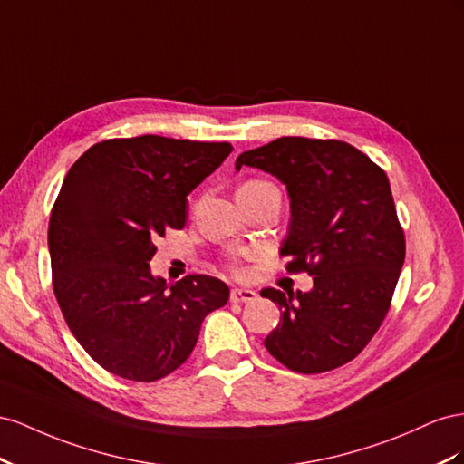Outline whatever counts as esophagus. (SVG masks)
<instances>
[{
	"mask_svg": "<svg viewBox=\"0 0 464 464\" xmlns=\"http://www.w3.org/2000/svg\"><path fill=\"white\" fill-rule=\"evenodd\" d=\"M256 294L253 289H246V287H233L231 289V301L233 303H248V301H255Z\"/></svg>",
	"mask_w": 464,
	"mask_h": 464,
	"instance_id": "obj_1",
	"label": "esophagus"
}]
</instances>
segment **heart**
<instances>
[{"mask_svg": "<svg viewBox=\"0 0 464 464\" xmlns=\"http://www.w3.org/2000/svg\"><path fill=\"white\" fill-rule=\"evenodd\" d=\"M264 184H268V182H264V180H248V182H245L241 188H253V187H264Z\"/></svg>", "mask_w": 464, "mask_h": 464, "instance_id": "heart-1", "label": "heart"}]
</instances>
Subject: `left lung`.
I'll use <instances>...</instances> for the list:
<instances>
[{
	"label": "left lung",
	"mask_w": 464,
	"mask_h": 464,
	"mask_svg": "<svg viewBox=\"0 0 464 464\" xmlns=\"http://www.w3.org/2000/svg\"><path fill=\"white\" fill-rule=\"evenodd\" d=\"M280 179L291 221L280 255L289 274L307 272L313 289L266 287L282 309L264 346L295 373H324L352 362L385 321L406 241L379 165L340 140L277 138L237 157Z\"/></svg>",
	"instance_id": "8db88e82"
}]
</instances>
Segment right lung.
Instances as JSON below:
<instances>
[{
    "label": "right lung",
    "instance_id": "add662e5",
    "mask_svg": "<svg viewBox=\"0 0 464 464\" xmlns=\"http://www.w3.org/2000/svg\"><path fill=\"white\" fill-rule=\"evenodd\" d=\"M233 151L227 141L104 140L68 170L48 223L52 285L72 334L109 373L151 382L192 353L229 287L194 274L153 277L155 241L182 229L188 194Z\"/></svg>",
    "mask_w": 464,
    "mask_h": 464
}]
</instances>
